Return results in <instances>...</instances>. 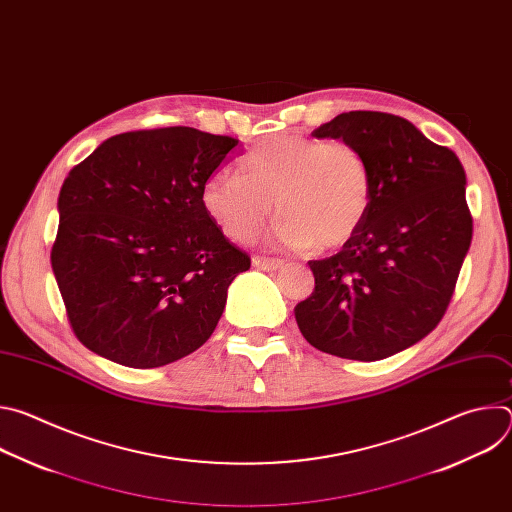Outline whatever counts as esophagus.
<instances>
[{
	"instance_id": "obj_1",
	"label": "esophagus",
	"mask_w": 512,
	"mask_h": 512,
	"mask_svg": "<svg viewBox=\"0 0 512 512\" xmlns=\"http://www.w3.org/2000/svg\"><path fill=\"white\" fill-rule=\"evenodd\" d=\"M287 265V261L283 259H273V257H253V267L257 269H263V271H277V269H283Z\"/></svg>"
}]
</instances>
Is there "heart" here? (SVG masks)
Returning <instances> with one entry per match:
<instances>
[{
	"label": "heart",
	"mask_w": 512,
	"mask_h": 512,
	"mask_svg": "<svg viewBox=\"0 0 512 512\" xmlns=\"http://www.w3.org/2000/svg\"><path fill=\"white\" fill-rule=\"evenodd\" d=\"M369 160L348 141L275 133L239 158L237 172H216L200 188L204 212L233 241H253L275 212V239L294 249L332 251L356 237L371 212Z\"/></svg>",
	"instance_id": "obj_1"
}]
</instances>
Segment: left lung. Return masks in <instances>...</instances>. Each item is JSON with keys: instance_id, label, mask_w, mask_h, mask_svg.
Listing matches in <instances>:
<instances>
[{"instance_id": "left-lung-1", "label": "left lung", "mask_w": 512, "mask_h": 512, "mask_svg": "<svg viewBox=\"0 0 512 512\" xmlns=\"http://www.w3.org/2000/svg\"><path fill=\"white\" fill-rule=\"evenodd\" d=\"M348 141L369 160L375 198L362 229L336 255L308 261L316 287L296 306L318 350L381 360L444 318L472 241L458 156L411 121L381 111L340 113L312 131Z\"/></svg>"}]
</instances>
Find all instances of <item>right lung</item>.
Returning a JSON list of instances; mask_svg holds the SVG:
<instances>
[{"label":"right lung","mask_w":512,"mask_h":512,"mask_svg":"<svg viewBox=\"0 0 512 512\" xmlns=\"http://www.w3.org/2000/svg\"><path fill=\"white\" fill-rule=\"evenodd\" d=\"M239 139L194 127L119 133L72 168L50 261L75 336L131 369H156L214 332L251 267L204 212V180Z\"/></svg>","instance_id":"1"}]
</instances>
